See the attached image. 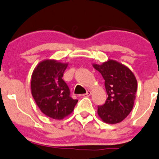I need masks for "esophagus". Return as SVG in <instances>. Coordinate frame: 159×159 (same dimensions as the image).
<instances>
[{
    "label": "esophagus",
    "mask_w": 159,
    "mask_h": 159,
    "mask_svg": "<svg viewBox=\"0 0 159 159\" xmlns=\"http://www.w3.org/2000/svg\"><path fill=\"white\" fill-rule=\"evenodd\" d=\"M91 91H87V93H84V94H83V96L84 97H89L91 96Z\"/></svg>",
    "instance_id": "1"
}]
</instances>
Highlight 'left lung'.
Returning a JSON list of instances; mask_svg holds the SVG:
<instances>
[{
  "instance_id": "obj_1",
  "label": "left lung",
  "mask_w": 159,
  "mask_h": 159,
  "mask_svg": "<svg viewBox=\"0 0 159 159\" xmlns=\"http://www.w3.org/2000/svg\"><path fill=\"white\" fill-rule=\"evenodd\" d=\"M104 79L108 98L98 107V113L104 123L115 124L129 114L134 105L137 90L136 77L126 66L113 60L93 65Z\"/></svg>"
}]
</instances>
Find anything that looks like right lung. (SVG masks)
<instances>
[{"mask_svg": "<svg viewBox=\"0 0 159 159\" xmlns=\"http://www.w3.org/2000/svg\"><path fill=\"white\" fill-rule=\"evenodd\" d=\"M68 64L45 60L33 71L31 91L36 104L44 114L61 120L74 110L78 100L70 96L68 86L62 79Z\"/></svg>", "mask_w": 159, "mask_h": 159, "instance_id": "obj_1", "label": "right lung"}]
</instances>
